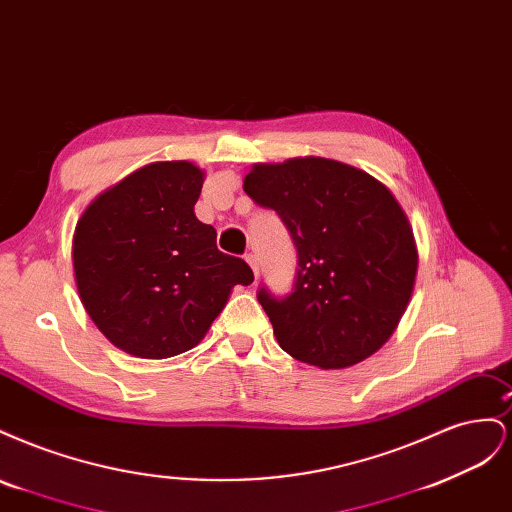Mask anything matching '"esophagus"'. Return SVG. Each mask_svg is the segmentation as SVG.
Wrapping results in <instances>:
<instances>
[{
    "mask_svg": "<svg viewBox=\"0 0 512 512\" xmlns=\"http://www.w3.org/2000/svg\"><path fill=\"white\" fill-rule=\"evenodd\" d=\"M245 262H247V265H250L252 267V271H254V275L258 277V258H256V254H245Z\"/></svg>",
    "mask_w": 512,
    "mask_h": 512,
    "instance_id": "34e87169",
    "label": "esophagus"
}]
</instances>
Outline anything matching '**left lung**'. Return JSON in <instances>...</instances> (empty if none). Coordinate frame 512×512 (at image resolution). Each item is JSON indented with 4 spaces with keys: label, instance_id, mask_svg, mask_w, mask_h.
<instances>
[{
    "label": "left lung",
    "instance_id": "8db88e82",
    "mask_svg": "<svg viewBox=\"0 0 512 512\" xmlns=\"http://www.w3.org/2000/svg\"><path fill=\"white\" fill-rule=\"evenodd\" d=\"M243 190L275 209L297 245L292 294L258 292L292 359L346 369L378 352L410 303L418 247L395 194L365 170L329 158L254 164Z\"/></svg>",
    "mask_w": 512,
    "mask_h": 512
}]
</instances>
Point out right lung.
I'll return each instance as SVG.
<instances>
[{
    "label": "right lung",
    "instance_id": "add662e5",
    "mask_svg": "<svg viewBox=\"0 0 512 512\" xmlns=\"http://www.w3.org/2000/svg\"><path fill=\"white\" fill-rule=\"evenodd\" d=\"M205 170L151 162L98 194L72 237L79 299L100 333L138 359H170L198 346L237 284L254 273L222 254L194 205Z\"/></svg>",
    "mask_w": 512,
    "mask_h": 512
}]
</instances>
